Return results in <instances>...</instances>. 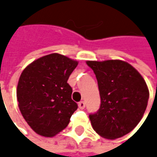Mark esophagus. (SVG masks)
Wrapping results in <instances>:
<instances>
[{"mask_svg": "<svg viewBox=\"0 0 157 157\" xmlns=\"http://www.w3.org/2000/svg\"><path fill=\"white\" fill-rule=\"evenodd\" d=\"M78 106L80 109H84V107H85V102H83V101L79 102Z\"/></svg>", "mask_w": 157, "mask_h": 157, "instance_id": "esophagus-1", "label": "esophagus"}]
</instances>
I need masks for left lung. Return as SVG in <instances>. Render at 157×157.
<instances>
[{"instance_id":"1","label":"left lung","mask_w":157,"mask_h":157,"mask_svg":"<svg viewBox=\"0 0 157 157\" xmlns=\"http://www.w3.org/2000/svg\"><path fill=\"white\" fill-rule=\"evenodd\" d=\"M96 76L101 105L89 115L94 130L102 137L116 139L130 133L141 121L149 91L131 64L121 60L87 61Z\"/></svg>"}]
</instances>
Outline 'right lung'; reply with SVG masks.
Segmentation results:
<instances>
[{"label": "right lung", "mask_w": 157, "mask_h": 157, "mask_svg": "<svg viewBox=\"0 0 157 157\" xmlns=\"http://www.w3.org/2000/svg\"><path fill=\"white\" fill-rule=\"evenodd\" d=\"M77 64L64 55L51 53L22 71L17 85L18 106L36 134L52 137L68 125L78 105L72 100L67 81Z\"/></svg>", "instance_id": "obj_1"}]
</instances>
